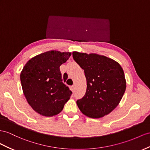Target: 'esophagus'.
Segmentation results:
<instances>
[{
  "label": "esophagus",
  "instance_id": "obj_1",
  "mask_svg": "<svg viewBox=\"0 0 150 150\" xmlns=\"http://www.w3.org/2000/svg\"><path fill=\"white\" fill-rule=\"evenodd\" d=\"M70 89H71V91H74V89H75V86H70Z\"/></svg>",
  "mask_w": 150,
  "mask_h": 150
}]
</instances>
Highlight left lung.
I'll return each instance as SVG.
<instances>
[{
    "mask_svg": "<svg viewBox=\"0 0 150 150\" xmlns=\"http://www.w3.org/2000/svg\"><path fill=\"white\" fill-rule=\"evenodd\" d=\"M73 57L84 70L87 89L76 101L82 113L92 118L108 115L120 103L126 89L124 72L117 61L95 53L73 52Z\"/></svg>",
    "mask_w": 150,
    "mask_h": 150,
    "instance_id": "8db88e82",
    "label": "left lung"
}]
</instances>
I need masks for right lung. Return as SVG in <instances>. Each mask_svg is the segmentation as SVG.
<instances>
[{"mask_svg":"<svg viewBox=\"0 0 150 150\" xmlns=\"http://www.w3.org/2000/svg\"><path fill=\"white\" fill-rule=\"evenodd\" d=\"M71 54L52 50L32 57L23 68L20 74L23 91L37 113L45 117L54 116L70 99L72 92L63 82L59 67Z\"/></svg>","mask_w":150,"mask_h":150,"instance_id":"right-lung-1","label":"right lung"}]
</instances>
